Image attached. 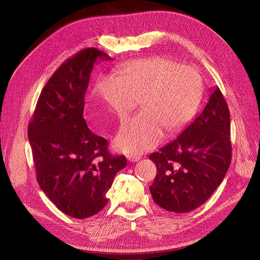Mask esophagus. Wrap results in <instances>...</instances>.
<instances>
[{
  "instance_id": "obj_1",
  "label": "esophagus",
  "mask_w": 260,
  "mask_h": 260,
  "mask_svg": "<svg viewBox=\"0 0 260 260\" xmlns=\"http://www.w3.org/2000/svg\"><path fill=\"white\" fill-rule=\"evenodd\" d=\"M127 159L129 160V161H138V160H140L141 159V156L140 155H128L127 156Z\"/></svg>"
}]
</instances>
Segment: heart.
Returning a JSON list of instances; mask_svg holds the SVG:
<instances>
[{"label":"heart","mask_w":260,"mask_h":260,"mask_svg":"<svg viewBox=\"0 0 260 260\" xmlns=\"http://www.w3.org/2000/svg\"><path fill=\"white\" fill-rule=\"evenodd\" d=\"M118 74L99 77L93 93L120 120L141 100L142 113L124 122L115 138L120 152L152 149L160 142L164 130L182 129L200 107L204 80L198 68L157 56L125 62Z\"/></svg>","instance_id":"obj_1"}]
</instances>
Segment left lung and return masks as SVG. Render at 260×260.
Masks as SVG:
<instances>
[{"instance_id": "8db88e82", "label": "left lung", "mask_w": 260, "mask_h": 260, "mask_svg": "<svg viewBox=\"0 0 260 260\" xmlns=\"http://www.w3.org/2000/svg\"><path fill=\"white\" fill-rule=\"evenodd\" d=\"M230 112L219 88L182 133L148 158L157 174L149 191L154 202L172 212H188L205 203L230 167Z\"/></svg>"}]
</instances>
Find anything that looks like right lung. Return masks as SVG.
Returning <instances> with one entry per match:
<instances>
[{
    "label": "right lung",
    "instance_id": "1",
    "mask_svg": "<svg viewBox=\"0 0 260 260\" xmlns=\"http://www.w3.org/2000/svg\"><path fill=\"white\" fill-rule=\"evenodd\" d=\"M98 58L111 59L88 48L62 62L46 82L28 125L39 185L60 211L78 219L105 207L116 174L127 165L124 156L108 152L107 140L94 135L83 118Z\"/></svg>",
    "mask_w": 260,
    "mask_h": 260
}]
</instances>
